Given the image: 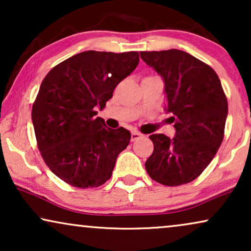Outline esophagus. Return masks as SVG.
I'll use <instances>...</instances> for the list:
<instances>
[{
  "instance_id": "esophagus-1",
  "label": "esophagus",
  "mask_w": 251,
  "mask_h": 251,
  "mask_svg": "<svg viewBox=\"0 0 251 251\" xmlns=\"http://www.w3.org/2000/svg\"><path fill=\"white\" fill-rule=\"evenodd\" d=\"M142 137H143L142 133H139V132H137V131H132L131 132V142H136L137 139L142 138Z\"/></svg>"
}]
</instances>
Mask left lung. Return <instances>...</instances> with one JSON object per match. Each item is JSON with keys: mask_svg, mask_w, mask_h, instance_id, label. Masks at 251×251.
I'll use <instances>...</instances> for the list:
<instances>
[{"mask_svg": "<svg viewBox=\"0 0 251 251\" xmlns=\"http://www.w3.org/2000/svg\"><path fill=\"white\" fill-rule=\"evenodd\" d=\"M140 57L164 80L167 112L176 135H151L154 150L145 162L149 176L166 186L198 178L224 139L228 105L221 80L203 61L181 50L142 51Z\"/></svg>", "mask_w": 251, "mask_h": 251, "instance_id": "left-lung-1", "label": "left lung"}]
</instances>
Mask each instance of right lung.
Instances as JSON below:
<instances>
[{
  "instance_id": "right-lung-1",
  "label": "right lung",
  "mask_w": 251,
  "mask_h": 251,
  "mask_svg": "<svg viewBox=\"0 0 251 251\" xmlns=\"http://www.w3.org/2000/svg\"><path fill=\"white\" fill-rule=\"evenodd\" d=\"M139 63L137 51H84L54 66L41 83L32 107L36 143L44 162L65 183L98 187L112 176L130 131L111 129L96 118L113 91Z\"/></svg>"
}]
</instances>
